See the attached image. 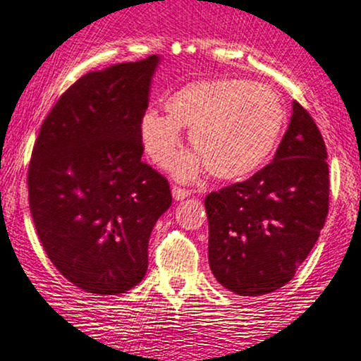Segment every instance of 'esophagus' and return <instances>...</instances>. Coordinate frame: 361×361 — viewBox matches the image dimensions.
I'll return each mask as SVG.
<instances>
[{"instance_id": "34e87169", "label": "esophagus", "mask_w": 361, "mask_h": 361, "mask_svg": "<svg viewBox=\"0 0 361 361\" xmlns=\"http://www.w3.org/2000/svg\"><path fill=\"white\" fill-rule=\"evenodd\" d=\"M173 198L175 200H178V202H180V200H185V198H188V196L191 195V191L188 190V188H181V186H173Z\"/></svg>"}]
</instances>
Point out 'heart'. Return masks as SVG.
Masks as SVG:
<instances>
[{"label": "heart", "mask_w": 361, "mask_h": 361, "mask_svg": "<svg viewBox=\"0 0 361 361\" xmlns=\"http://www.w3.org/2000/svg\"><path fill=\"white\" fill-rule=\"evenodd\" d=\"M165 115L147 111L140 120L145 153L159 168L170 166L190 130L196 152L185 154L176 175L191 180L208 168L213 176L236 180L270 158L286 121V109L271 86L241 78L198 80L173 91Z\"/></svg>", "instance_id": "1"}]
</instances>
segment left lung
I'll return each instance as SVG.
<instances>
[{
  "mask_svg": "<svg viewBox=\"0 0 361 361\" xmlns=\"http://www.w3.org/2000/svg\"><path fill=\"white\" fill-rule=\"evenodd\" d=\"M328 204L325 141L307 109L293 102L273 161L204 198L214 278L241 296L285 286L317 243Z\"/></svg>",
  "mask_w": 361,
  "mask_h": 361,
  "instance_id": "obj_1",
  "label": "left lung"
}]
</instances>
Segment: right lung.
<instances>
[{
  "mask_svg": "<svg viewBox=\"0 0 361 361\" xmlns=\"http://www.w3.org/2000/svg\"><path fill=\"white\" fill-rule=\"evenodd\" d=\"M157 54L91 71L59 97L28 168L36 233L56 270L97 295L125 293L148 270L154 223L170 183L141 161L140 120Z\"/></svg>",
  "mask_w": 361,
  "mask_h": 361,
  "instance_id": "obj_1",
  "label": "right lung"
}]
</instances>
